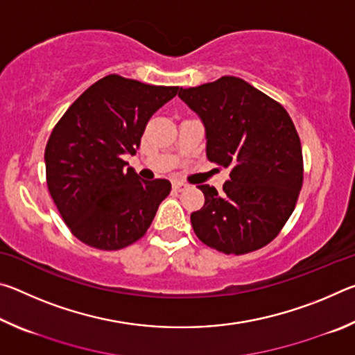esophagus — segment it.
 Masks as SVG:
<instances>
[{"instance_id": "1", "label": "esophagus", "mask_w": 355, "mask_h": 355, "mask_svg": "<svg viewBox=\"0 0 355 355\" xmlns=\"http://www.w3.org/2000/svg\"><path fill=\"white\" fill-rule=\"evenodd\" d=\"M172 188H173V191H175V192H182V191H184L186 188H188V184L183 183V182H175V183L172 184Z\"/></svg>"}]
</instances>
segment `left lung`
I'll return each instance as SVG.
<instances>
[{"mask_svg":"<svg viewBox=\"0 0 355 355\" xmlns=\"http://www.w3.org/2000/svg\"><path fill=\"white\" fill-rule=\"evenodd\" d=\"M178 97L207 130V158L230 169L224 192L200 184L205 203L191 214L208 248L244 255L264 248L290 219L304 182L300 139L290 114L236 76H222Z\"/></svg>","mask_w":355,"mask_h":355,"instance_id":"left-lung-1","label":"left lung"}]
</instances>
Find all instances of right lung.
<instances>
[{
  "label": "right lung",
  "instance_id": "obj_1",
  "mask_svg": "<svg viewBox=\"0 0 355 355\" xmlns=\"http://www.w3.org/2000/svg\"><path fill=\"white\" fill-rule=\"evenodd\" d=\"M178 86H152L107 75L84 91L53 128L45 147L46 186L81 243L119 250L141 239L169 180H139L125 155H136L150 117Z\"/></svg>",
  "mask_w": 355,
  "mask_h": 355
}]
</instances>
